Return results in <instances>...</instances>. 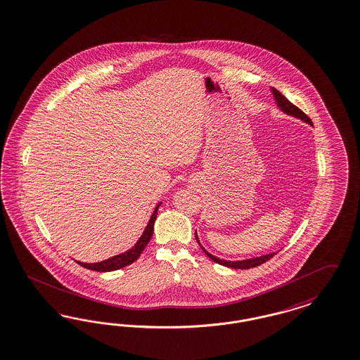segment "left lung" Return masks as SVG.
Segmentation results:
<instances>
[{"instance_id":"obj_1","label":"left lung","mask_w":360,"mask_h":360,"mask_svg":"<svg viewBox=\"0 0 360 360\" xmlns=\"http://www.w3.org/2000/svg\"><path fill=\"white\" fill-rule=\"evenodd\" d=\"M270 91H271V94L274 96V101H276L277 108L281 110L282 112H285V114H288V115H292V117H295V118H298V120H301V121L307 122L308 125H313L312 121L309 120V117H308L307 114H304L301 110L298 109L297 106H295L290 101H288V99H286V98H285V96H283L278 90H276L274 87H271V89H270ZM195 236H196L198 243L200 245V248L203 249L207 257H210L214 262H217V264H219V265L233 267V269H242V270H243V269L255 267V266L261 265V264H264L266 261H269L273 255H276V254H277V252H270V254L259 255V257H254V258H246V259H240V261H227V259L218 258V257H215V255H212L211 252H208V251L205 250L203 246H202V243H200L199 238H198V233H196V231H195Z\"/></svg>"}]
</instances>
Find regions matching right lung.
Returning <instances> with one entry per match:
<instances>
[{"label":"right lung","instance_id":"1","mask_svg":"<svg viewBox=\"0 0 360 360\" xmlns=\"http://www.w3.org/2000/svg\"><path fill=\"white\" fill-rule=\"evenodd\" d=\"M161 202L157 204L155 207V211L150 217V219L148 221L143 233L140 236V239L137 240V243L129 249V250L124 251L118 255H114L111 258H108L105 261H101V262H95V264H86V262H80L77 261L79 265L86 267V269H90V270H95V271H114V270H118V269H122L125 266L133 264L134 261L139 259V257L141 255V252L145 249V246L149 243L152 235H153V229H155V221L157 218V211H158V207L161 205Z\"/></svg>","mask_w":360,"mask_h":360}]
</instances>
